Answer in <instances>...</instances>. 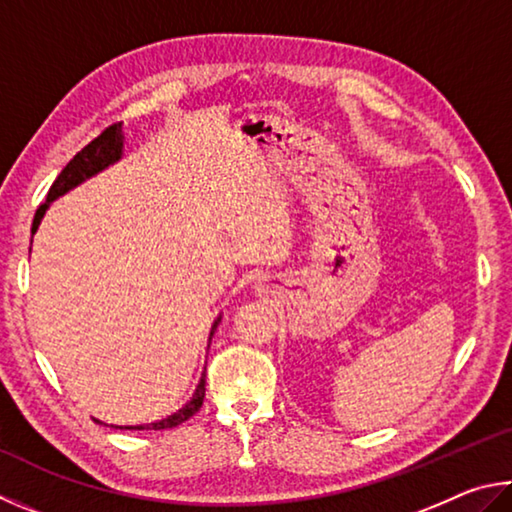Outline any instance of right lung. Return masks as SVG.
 <instances>
[{"label":"right lung","instance_id":"obj_1","mask_svg":"<svg viewBox=\"0 0 512 512\" xmlns=\"http://www.w3.org/2000/svg\"><path fill=\"white\" fill-rule=\"evenodd\" d=\"M121 157H123V125H121V123H114V125H110V128H107L105 132L98 134V137H96L92 143H87V146H85L83 150H80L78 155H76L74 159H71L65 168H62V173L56 177V182H53L51 188H49L47 202L40 204V209L35 211L31 233L38 231L40 222H42V218H44V213H47L49 204H51L53 200H58L60 195H65V193L71 191V188H76L78 184H83L85 179L98 175V173H101V170H105L107 166L116 164V161H119ZM220 319H222V317H218V319L213 321L209 342H211V337H213V333H215V328H218V324H220ZM204 378H206V375L202 373V380H200V384H197L193 398L188 400L182 409L175 411V414H170L168 418H161V420H157V423H150V425H128V427L112 425V427H116V429H170V427L182 425L184 420L191 418V416L195 414V411L202 407L204 391H206ZM96 423H101V420H96ZM101 425H103V423H101Z\"/></svg>","mask_w":512,"mask_h":512}]
</instances>
